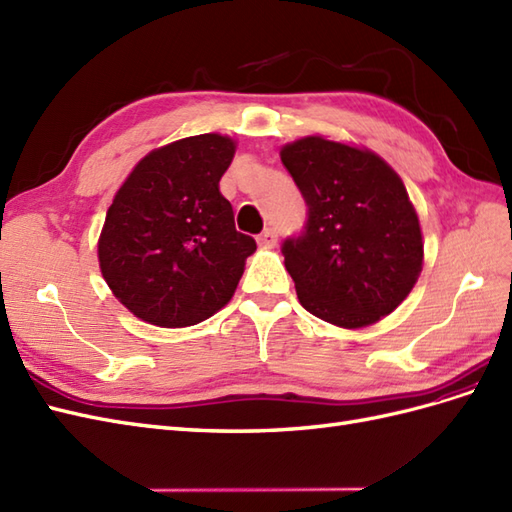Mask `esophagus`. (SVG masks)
I'll use <instances>...</instances> for the list:
<instances>
[{
	"instance_id": "34e87169",
	"label": "esophagus",
	"mask_w": 512,
	"mask_h": 512,
	"mask_svg": "<svg viewBox=\"0 0 512 512\" xmlns=\"http://www.w3.org/2000/svg\"><path fill=\"white\" fill-rule=\"evenodd\" d=\"M257 242H259V246H264V248H272L274 244H277V231H274V229H266L264 233L259 235Z\"/></svg>"
}]
</instances>
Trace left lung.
Listing matches in <instances>:
<instances>
[{
	"label": "left lung",
	"mask_w": 512,
	"mask_h": 512,
	"mask_svg": "<svg viewBox=\"0 0 512 512\" xmlns=\"http://www.w3.org/2000/svg\"><path fill=\"white\" fill-rule=\"evenodd\" d=\"M281 162L307 203L305 231L281 246L300 305L342 329L389 316L424 264L419 218L396 170L322 136L285 144Z\"/></svg>",
	"instance_id": "8db88e82"
}]
</instances>
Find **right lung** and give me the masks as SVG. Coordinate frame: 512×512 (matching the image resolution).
Instances as JSON below:
<instances>
[{
	"label": "right lung",
	"mask_w": 512,
	"mask_h": 512,
	"mask_svg": "<svg viewBox=\"0 0 512 512\" xmlns=\"http://www.w3.org/2000/svg\"><path fill=\"white\" fill-rule=\"evenodd\" d=\"M235 155L229 136L201 134L144 155L116 192L99 238V266L112 294L136 318L199 324L225 307L251 235L235 231L220 177Z\"/></svg>",
	"instance_id": "right-lung-1"
}]
</instances>
